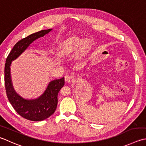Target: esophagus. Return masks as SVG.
Instances as JSON below:
<instances>
[{
	"instance_id": "34e87169",
	"label": "esophagus",
	"mask_w": 146,
	"mask_h": 146,
	"mask_svg": "<svg viewBox=\"0 0 146 146\" xmlns=\"http://www.w3.org/2000/svg\"><path fill=\"white\" fill-rule=\"evenodd\" d=\"M64 80L66 83L71 82L73 80V76L72 75H66L64 77Z\"/></svg>"
}]
</instances>
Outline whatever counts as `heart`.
Returning <instances> with one entry per match:
<instances>
[{
	"mask_svg": "<svg viewBox=\"0 0 146 146\" xmlns=\"http://www.w3.org/2000/svg\"><path fill=\"white\" fill-rule=\"evenodd\" d=\"M90 48V42L87 38L71 37L66 40L59 47V54L62 56H70L75 53H84Z\"/></svg>",
	"mask_w": 146,
	"mask_h": 146,
	"instance_id": "obj_1",
	"label": "heart"
}]
</instances>
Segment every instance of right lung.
<instances>
[{
	"label": "right lung",
	"instance_id": "1",
	"mask_svg": "<svg viewBox=\"0 0 146 146\" xmlns=\"http://www.w3.org/2000/svg\"><path fill=\"white\" fill-rule=\"evenodd\" d=\"M52 29L41 30L21 39L14 45L5 61L4 81L9 101L15 111L23 118L38 121L47 119L54 114L58 105V95L64 85V78L52 80L40 96L33 99H27L16 92L11 76V65L35 40L48 33Z\"/></svg>",
	"mask_w": 146,
	"mask_h": 146
}]
</instances>
